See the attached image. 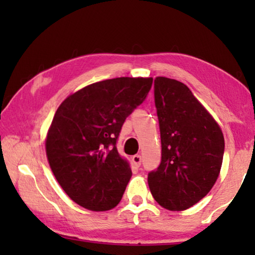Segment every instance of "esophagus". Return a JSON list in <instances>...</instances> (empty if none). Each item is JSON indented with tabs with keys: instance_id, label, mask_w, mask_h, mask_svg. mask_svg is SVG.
Returning a JSON list of instances; mask_svg holds the SVG:
<instances>
[{
	"instance_id": "obj_1",
	"label": "esophagus",
	"mask_w": 255,
	"mask_h": 255,
	"mask_svg": "<svg viewBox=\"0 0 255 255\" xmlns=\"http://www.w3.org/2000/svg\"><path fill=\"white\" fill-rule=\"evenodd\" d=\"M132 162H133V165L135 167H139L141 165V156L139 154H135L132 156Z\"/></svg>"
}]
</instances>
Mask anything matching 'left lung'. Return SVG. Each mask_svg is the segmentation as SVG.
<instances>
[{"label":"left lung","instance_id":"left-lung-1","mask_svg":"<svg viewBox=\"0 0 255 255\" xmlns=\"http://www.w3.org/2000/svg\"><path fill=\"white\" fill-rule=\"evenodd\" d=\"M154 99L161 163L148 174V187L162 208L182 211L207 196L217 181L224 135L215 118L184 83L158 76Z\"/></svg>","mask_w":255,"mask_h":255}]
</instances>
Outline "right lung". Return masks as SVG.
I'll use <instances>...</instances> for the list:
<instances>
[{
	"label": "right lung",
	"mask_w": 255,
	"mask_h": 255,
	"mask_svg": "<svg viewBox=\"0 0 255 255\" xmlns=\"http://www.w3.org/2000/svg\"><path fill=\"white\" fill-rule=\"evenodd\" d=\"M152 78H116L71 94L55 111L45 138L58 183L80 207L107 211L122 200L130 163L116 140L127 117L142 103Z\"/></svg>",
	"instance_id": "obj_1"
}]
</instances>
